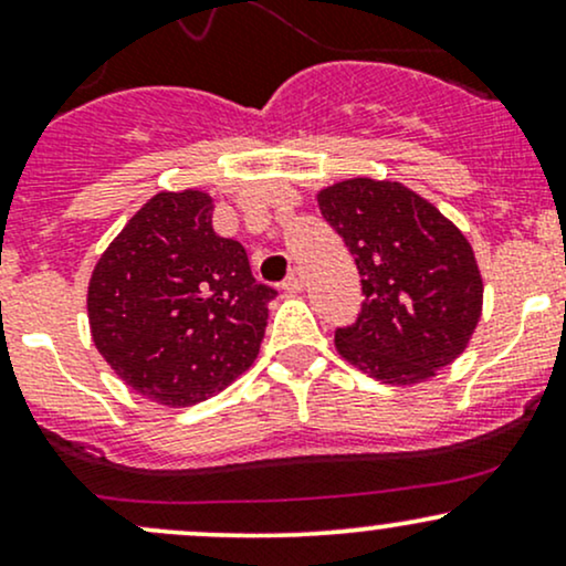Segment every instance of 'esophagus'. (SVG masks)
Wrapping results in <instances>:
<instances>
[{
  "label": "esophagus",
  "mask_w": 566,
  "mask_h": 566,
  "mask_svg": "<svg viewBox=\"0 0 566 566\" xmlns=\"http://www.w3.org/2000/svg\"><path fill=\"white\" fill-rule=\"evenodd\" d=\"M284 292H290V295H295V292L303 290V271L301 269H292L290 276L284 279Z\"/></svg>",
  "instance_id": "esophagus-1"
}]
</instances>
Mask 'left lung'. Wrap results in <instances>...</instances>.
<instances>
[{
    "mask_svg": "<svg viewBox=\"0 0 566 566\" xmlns=\"http://www.w3.org/2000/svg\"><path fill=\"white\" fill-rule=\"evenodd\" d=\"M361 276V314L335 333L348 365L415 386L452 365L482 319L484 282L465 233L399 180L348 178L316 193Z\"/></svg>",
    "mask_w": 566,
    "mask_h": 566,
    "instance_id": "1",
    "label": "left lung"
}]
</instances>
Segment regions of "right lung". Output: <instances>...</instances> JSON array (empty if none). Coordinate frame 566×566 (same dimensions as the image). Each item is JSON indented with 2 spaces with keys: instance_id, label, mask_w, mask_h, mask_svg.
Returning a JSON list of instances; mask_svg holds the SVG:
<instances>
[{
  "instance_id": "obj_1",
  "label": "right lung",
  "mask_w": 566,
  "mask_h": 566,
  "mask_svg": "<svg viewBox=\"0 0 566 566\" xmlns=\"http://www.w3.org/2000/svg\"><path fill=\"white\" fill-rule=\"evenodd\" d=\"M212 197L161 191L95 263L87 316L95 348L125 386L165 407L210 399L252 367L276 290L244 247L212 229Z\"/></svg>"
}]
</instances>
